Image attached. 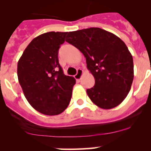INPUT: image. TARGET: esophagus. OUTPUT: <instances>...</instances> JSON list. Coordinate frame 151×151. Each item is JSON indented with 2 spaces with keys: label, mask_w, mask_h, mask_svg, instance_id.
I'll return each mask as SVG.
<instances>
[{
  "label": "esophagus",
  "mask_w": 151,
  "mask_h": 151,
  "mask_svg": "<svg viewBox=\"0 0 151 151\" xmlns=\"http://www.w3.org/2000/svg\"><path fill=\"white\" fill-rule=\"evenodd\" d=\"M83 71L82 69H80V68H78L77 69V74H76V75H74V78L76 79L77 80H80V79H81L82 76H83Z\"/></svg>",
  "instance_id": "esophagus-1"
}]
</instances>
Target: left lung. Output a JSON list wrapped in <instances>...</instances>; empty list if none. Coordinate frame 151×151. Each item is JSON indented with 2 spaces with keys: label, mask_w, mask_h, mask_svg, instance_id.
Instances as JSON below:
<instances>
[{
  "label": "left lung",
  "mask_w": 151,
  "mask_h": 151,
  "mask_svg": "<svg viewBox=\"0 0 151 151\" xmlns=\"http://www.w3.org/2000/svg\"><path fill=\"white\" fill-rule=\"evenodd\" d=\"M66 41L84 55L87 68L95 79L94 86L86 91L91 101L104 109L121 104L134 79L133 58L124 42L99 28L69 32Z\"/></svg>",
  "instance_id": "1"
}]
</instances>
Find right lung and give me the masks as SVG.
Masks as SVG:
<instances>
[{"instance_id":"right-lung-1","label":"right lung","mask_w":151,"mask_h":151,"mask_svg":"<svg viewBox=\"0 0 151 151\" xmlns=\"http://www.w3.org/2000/svg\"><path fill=\"white\" fill-rule=\"evenodd\" d=\"M68 32H47L34 38L17 63V77L29 104L47 115L63 112L71 101L73 77L63 74L58 50Z\"/></svg>"}]
</instances>
